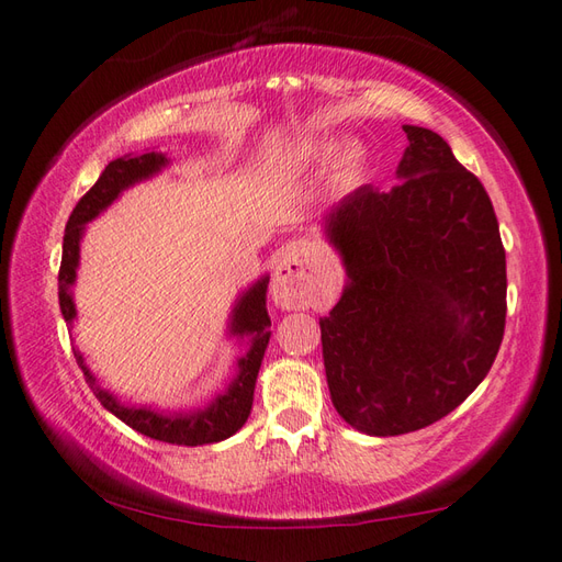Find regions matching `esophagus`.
Wrapping results in <instances>:
<instances>
[{
	"mask_svg": "<svg viewBox=\"0 0 562 562\" xmlns=\"http://www.w3.org/2000/svg\"><path fill=\"white\" fill-rule=\"evenodd\" d=\"M316 258V246L299 241L284 251L272 276V296L284 308H302L311 299V272L308 266Z\"/></svg>",
	"mask_w": 562,
	"mask_h": 562,
	"instance_id": "esophagus-1",
	"label": "esophagus"
}]
</instances>
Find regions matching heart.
Instances as JSON below:
<instances>
[{
	"mask_svg": "<svg viewBox=\"0 0 562 562\" xmlns=\"http://www.w3.org/2000/svg\"><path fill=\"white\" fill-rule=\"evenodd\" d=\"M357 165H359V150H357V148H349V150H345L342 160H340V169H342V172H345V175L355 172Z\"/></svg>",
	"mask_w": 562,
	"mask_h": 562,
	"instance_id": "obj_1",
	"label": "heart"
}]
</instances>
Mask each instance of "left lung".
<instances>
[{
  "instance_id": "left-lung-1",
  "label": "left lung",
  "mask_w": 562,
  "mask_h": 562,
  "mask_svg": "<svg viewBox=\"0 0 562 562\" xmlns=\"http://www.w3.org/2000/svg\"><path fill=\"white\" fill-rule=\"evenodd\" d=\"M409 138L400 184L357 189L328 213L349 284L321 318L337 414L369 436L448 416L498 355L507 276L498 217L479 177L436 132Z\"/></svg>"
}]
</instances>
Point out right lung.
<instances>
[{"mask_svg":"<svg viewBox=\"0 0 562 562\" xmlns=\"http://www.w3.org/2000/svg\"><path fill=\"white\" fill-rule=\"evenodd\" d=\"M165 155L160 153H143L138 158H116L112 160L100 179L95 181L90 191L81 195V201L76 203L74 213L69 215L67 232H64V246H61V266H59V306L61 316L67 323L74 321L76 308L69 294V284L76 278L78 266V241H81V232L88 220H93L100 211H104L116 195H120L126 187H132L134 181L146 179L158 172L165 165ZM268 280H260L256 286L241 296V302L234 308L232 318V333L234 335H254V347L249 355L239 359V375L234 378V383L225 395H220L211 407L193 414H155L150 409H134L122 407L110 393H104L95 385V378L83 367V359L76 355V361L81 363L86 373V383L93 390L95 397L108 412L132 426L138 434L148 436L153 440L172 442V446H207V442L225 440L232 434L246 424L251 414L254 404V387L256 375L263 361L266 347L270 340L268 325Z\"/></svg>","mask_w":562,"mask_h":562,"instance_id":"1","label":"right lung"}]
</instances>
